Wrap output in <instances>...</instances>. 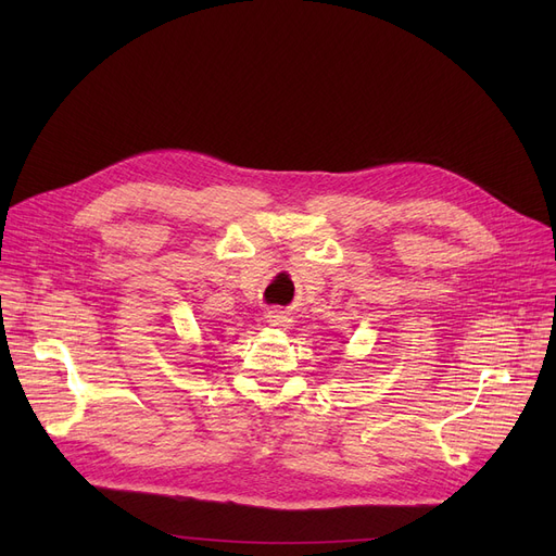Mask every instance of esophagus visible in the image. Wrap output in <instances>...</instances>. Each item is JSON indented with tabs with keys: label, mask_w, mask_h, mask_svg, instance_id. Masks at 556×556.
Wrapping results in <instances>:
<instances>
[{
	"label": "esophagus",
	"mask_w": 556,
	"mask_h": 556,
	"mask_svg": "<svg viewBox=\"0 0 556 556\" xmlns=\"http://www.w3.org/2000/svg\"><path fill=\"white\" fill-rule=\"evenodd\" d=\"M268 325L270 327H275V329H290L293 327V317H290V313L288 311H283V308H270L268 311Z\"/></svg>",
	"instance_id": "1"
}]
</instances>
